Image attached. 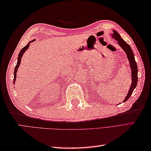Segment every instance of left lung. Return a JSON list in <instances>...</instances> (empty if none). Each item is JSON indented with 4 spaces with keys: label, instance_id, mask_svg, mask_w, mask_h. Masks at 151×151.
I'll list each match as a JSON object with an SVG mask.
<instances>
[{
    "label": "left lung",
    "instance_id": "left-lung-1",
    "mask_svg": "<svg viewBox=\"0 0 151 151\" xmlns=\"http://www.w3.org/2000/svg\"><path fill=\"white\" fill-rule=\"evenodd\" d=\"M112 38H114L115 40L118 41V44L124 50L127 54V56L129 59V61L130 62V65L131 68V74H132V84H131L130 89L129 91V93L127 95L126 98H125L123 102H126L127 100H129V99L132 94V92L134 91V88H136L137 83V66L136 62L135 61V58H134V55L133 53V51L131 49L130 45L128 44L126 41H124L123 39H122L121 36L118 34L117 32L115 30H113V33L111 34Z\"/></svg>",
    "mask_w": 151,
    "mask_h": 151
}]
</instances>
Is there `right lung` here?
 Masks as SVG:
<instances>
[{
	"label": "right lung",
	"mask_w": 151,
	"mask_h": 151,
	"mask_svg": "<svg viewBox=\"0 0 151 151\" xmlns=\"http://www.w3.org/2000/svg\"><path fill=\"white\" fill-rule=\"evenodd\" d=\"M34 41H35V40H32V41H30L29 43H28L26 46L25 47H24L23 48H22V49H21V50L20 51V52H19V55H18V58H17V65H16V66H15V69H14V84L15 83V80H16V78H17V75H16V74H17V69L19 68V65H20V63H21V58L22 57V56H23V54L25 52V51H26L28 49V47H29V45H30V43L31 42H33Z\"/></svg>",
	"instance_id": "obj_1"
}]
</instances>
